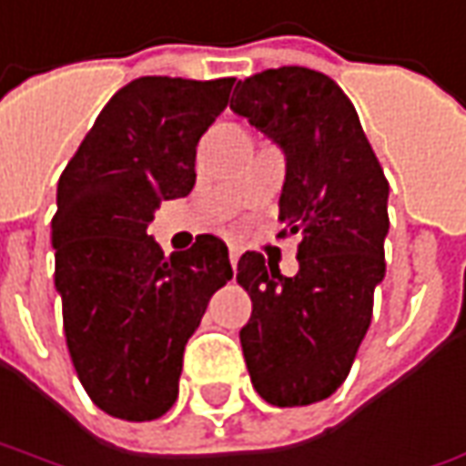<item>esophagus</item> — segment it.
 <instances>
[{"mask_svg":"<svg viewBox=\"0 0 466 466\" xmlns=\"http://www.w3.org/2000/svg\"><path fill=\"white\" fill-rule=\"evenodd\" d=\"M238 258H240V248H236V246H233V248H230V264H233V269L238 267Z\"/></svg>","mask_w":466,"mask_h":466,"instance_id":"34e87169","label":"esophagus"}]
</instances>
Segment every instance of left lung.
<instances>
[{
  "mask_svg": "<svg viewBox=\"0 0 466 466\" xmlns=\"http://www.w3.org/2000/svg\"><path fill=\"white\" fill-rule=\"evenodd\" d=\"M230 109L287 156L279 236L299 233L295 277L256 251L236 279L251 298L240 346L256 392L277 408L330 398L349 377L385 277L390 184L351 99L302 66L236 84Z\"/></svg>",
  "mask_w": 466,
  "mask_h": 466,
  "instance_id": "obj_1",
  "label": "left lung"
}]
</instances>
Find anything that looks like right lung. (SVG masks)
<instances>
[{"mask_svg":"<svg viewBox=\"0 0 466 466\" xmlns=\"http://www.w3.org/2000/svg\"><path fill=\"white\" fill-rule=\"evenodd\" d=\"M233 84H125L58 179L51 240L66 346L86 395L112 418L153 420L177 402L184 346L233 277L218 236L168 258L148 236L156 208L192 192L197 143Z\"/></svg>","mask_w":466,"mask_h":466,"instance_id":"obj_1","label":"right lung"}]
</instances>
